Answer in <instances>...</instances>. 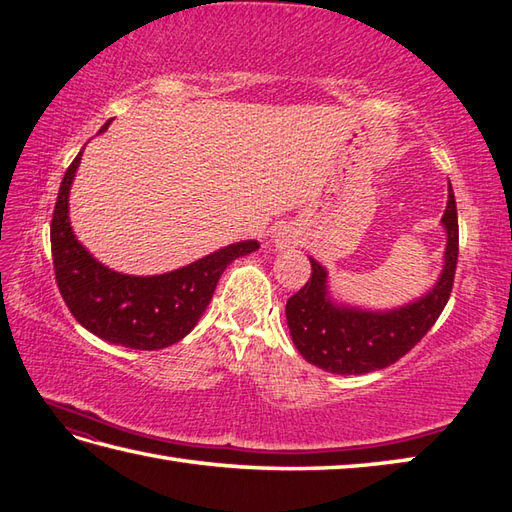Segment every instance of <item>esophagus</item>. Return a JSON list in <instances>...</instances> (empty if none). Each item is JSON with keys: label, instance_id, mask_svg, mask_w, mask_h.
I'll list each match as a JSON object with an SVG mask.
<instances>
[{"label": "esophagus", "instance_id": "1", "mask_svg": "<svg viewBox=\"0 0 512 512\" xmlns=\"http://www.w3.org/2000/svg\"><path fill=\"white\" fill-rule=\"evenodd\" d=\"M292 242H290V235L288 233H277L275 235V246L277 248H286V246H290Z\"/></svg>", "mask_w": 512, "mask_h": 512}]
</instances>
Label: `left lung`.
Instances as JSON below:
<instances>
[{"mask_svg": "<svg viewBox=\"0 0 512 512\" xmlns=\"http://www.w3.org/2000/svg\"><path fill=\"white\" fill-rule=\"evenodd\" d=\"M442 226L447 248L436 286L394 310H365L336 303L328 290V270L310 257V279L286 303V321L299 354L325 372L341 376L376 372L405 356L431 330L451 297L458 264V209L451 182Z\"/></svg>", "mask_w": 512, "mask_h": 512, "instance_id": "left-lung-1", "label": "left lung"}]
</instances>
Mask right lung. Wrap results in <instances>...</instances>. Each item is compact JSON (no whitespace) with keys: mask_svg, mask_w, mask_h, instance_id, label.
<instances>
[{"mask_svg":"<svg viewBox=\"0 0 512 512\" xmlns=\"http://www.w3.org/2000/svg\"><path fill=\"white\" fill-rule=\"evenodd\" d=\"M112 118L101 132L110 127ZM81 156L72 160L54 204L50 242L57 286L72 317L99 339L132 347L162 350L184 339L204 314L217 281L237 257L255 253L257 239L228 244L198 262L151 277L123 275L103 266L74 237L70 226V189Z\"/></svg>","mask_w":512,"mask_h":512,"instance_id":"obj_1","label":"right lung"}]
</instances>
